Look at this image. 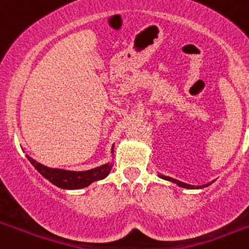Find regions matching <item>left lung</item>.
I'll list each match as a JSON object with an SVG mask.
<instances>
[{"label": "left lung", "mask_w": 249, "mask_h": 249, "mask_svg": "<svg viewBox=\"0 0 249 249\" xmlns=\"http://www.w3.org/2000/svg\"><path fill=\"white\" fill-rule=\"evenodd\" d=\"M158 176H160V178H163V179H166V181L173 182V183H176V184H177V186L183 187V188H190V190H193V188H204V187L210 186V184L213 183V182H210V183L203 184V186H192V184H187V183H184V182L178 181V179H175V178H172V177H168V176H162V175H158Z\"/></svg>", "instance_id": "left-lung-1"}]
</instances>
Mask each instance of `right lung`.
I'll list each match as a JSON object with an SVG mask.
<instances>
[{
    "mask_svg": "<svg viewBox=\"0 0 249 249\" xmlns=\"http://www.w3.org/2000/svg\"><path fill=\"white\" fill-rule=\"evenodd\" d=\"M112 153H113V146H112ZM27 158L32 163V166L46 179H48L54 186L63 188V190H80V188H85V187L89 186L92 182L103 179V178H106L109 175L112 166H113V164L108 162V163L96 167L93 169L76 172V171H67V169L50 168V167L43 166L39 162L35 160L34 158H31L30 156H27Z\"/></svg>",
    "mask_w": 249,
    "mask_h": 249,
    "instance_id": "right-lung-1",
    "label": "right lung"
}]
</instances>
